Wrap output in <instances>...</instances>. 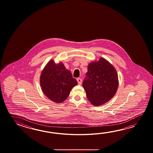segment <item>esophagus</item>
<instances>
[{
    "label": "esophagus",
    "instance_id": "esophagus-1",
    "mask_svg": "<svg viewBox=\"0 0 153 153\" xmlns=\"http://www.w3.org/2000/svg\"><path fill=\"white\" fill-rule=\"evenodd\" d=\"M77 81H78V84L79 85H81L82 84V79H81V78H78L77 79Z\"/></svg>",
    "mask_w": 153,
    "mask_h": 153
}]
</instances>
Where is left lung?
Instances as JSON below:
<instances>
[{
	"mask_svg": "<svg viewBox=\"0 0 153 153\" xmlns=\"http://www.w3.org/2000/svg\"><path fill=\"white\" fill-rule=\"evenodd\" d=\"M82 86L91 104L99 106L110 101L117 91L119 80L114 66L105 59L89 63Z\"/></svg>",
	"mask_w": 153,
	"mask_h": 153,
	"instance_id": "8db88e82",
	"label": "left lung"
}]
</instances>
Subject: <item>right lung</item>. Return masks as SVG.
I'll return each instance as SVG.
<instances>
[{
    "instance_id": "obj_1",
    "label": "right lung",
    "mask_w": 153,
    "mask_h": 153,
    "mask_svg": "<svg viewBox=\"0 0 153 153\" xmlns=\"http://www.w3.org/2000/svg\"><path fill=\"white\" fill-rule=\"evenodd\" d=\"M40 84L44 94L51 101L59 103L65 101L78 82L62 62L56 63L51 59L42 70Z\"/></svg>"
}]
</instances>
